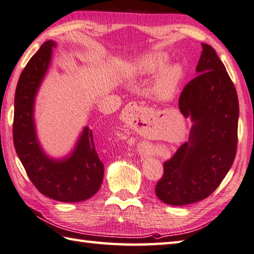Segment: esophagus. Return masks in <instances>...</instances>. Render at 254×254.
Instances as JSON below:
<instances>
[{
  "label": "esophagus",
  "mask_w": 254,
  "mask_h": 254,
  "mask_svg": "<svg viewBox=\"0 0 254 254\" xmlns=\"http://www.w3.org/2000/svg\"><path fill=\"white\" fill-rule=\"evenodd\" d=\"M145 113H146L145 108L140 107V105L135 102L128 103L127 107L124 108V111H123L124 117L127 119H130L132 121L137 120V122H139V120L142 121L143 118L145 117Z\"/></svg>",
  "instance_id": "esophagus-1"
}]
</instances>
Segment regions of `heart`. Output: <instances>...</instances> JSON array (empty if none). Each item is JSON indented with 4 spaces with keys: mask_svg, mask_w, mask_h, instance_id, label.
Here are the masks:
<instances>
[{
    "mask_svg": "<svg viewBox=\"0 0 254 254\" xmlns=\"http://www.w3.org/2000/svg\"><path fill=\"white\" fill-rule=\"evenodd\" d=\"M170 55L165 52L144 54L135 59L128 66L127 74L130 77H143L158 73L152 86L156 98L172 99L177 94L184 77V68L179 63L169 64Z\"/></svg>",
    "mask_w": 254,
    "mask_h": 254,
    "instance_id": "obj_1",
    "label": "heart"
}]
</instances>
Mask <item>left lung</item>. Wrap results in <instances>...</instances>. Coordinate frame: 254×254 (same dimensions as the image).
Returning a JSON list of instances; mask_svg holds the SVG:
<instances>
[{
    "label": "left lung",
    "mask_w": 254,
    "mask_h": 254,
    "mask_svg": "<svg viewBox=\"0 0 254 254\" xmlns=\"http://www.w3.org/2000/svg\"><path fill=\"white\" fill-rule=\"evenodd\" d=\"M196 76L184 87L180 111L190 118L189 141L164 163L155 187L159 199L186 205L205 199L231 169L237 152L239 101L236 87L214 49L202 43Z\"/></svg>",
    "instance_id": "obj_1"
}]
</instances>
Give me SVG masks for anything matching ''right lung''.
<instances>
[{
  "label": "right lung",
  "instance_id": "1",
  "mask_svg": "<svg viewBox=\"0 0 254 254\" xmlns=\"http://www.w3.org/2000/svg\"><path fill=\"white\" fill-rule=\"evenodd\" d=\"M49 40L31 58L17 82L14 99L13 141L18 159L32 183L42 194L60 202H81L93 196L103 181L104 165L95 151L89 127L62 158L44 151L35 124L36 95L49 71L53 48Z\"/></svg>",
  "mask_w": 254,
  "mask_h": 254
}]
</instances>
